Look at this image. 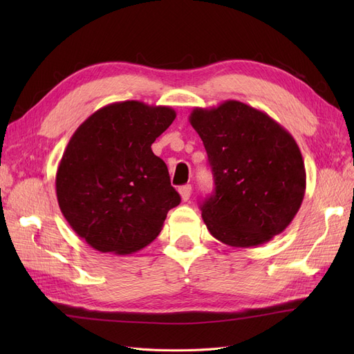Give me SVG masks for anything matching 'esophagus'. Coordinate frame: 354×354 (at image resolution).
I'll list each match as a JSON object with an SVG mask.
<instances>
[{
	"instance_id": "1",
	"label": "esophagus",
	"mask_w": 354,
	"mask_h": 354,
	"mask_svg": "<svg viewBox=\"0 0 354 354\" xmlns=\"http://www.w3.org/2000/svg\"><path fill=\"white\" fill-rule=\"evenodd\" d=\"M178 192H180V196H181V199H183V201H187V199L190 198V194H192V186H190V185L181 186V187L178 189Z\"/></svg>"
}]
</instances>
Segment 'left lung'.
Listing matches in <instances>:
<instances>
[{"instance_id":"left-lung-1","label":"left lung","mask_w":354,"mask_h":354,"mask_svg":"<svg viewBox=\"0 0 354 354\" xmlns=\"http://www.w3.org/2000/svg\"><path fill=\"white\" fill-rule=\"evenodd\" d=\"M205 146L214 195L201 203L207 229L220 242L251 248L282 233L306 192V168L294 137L267 113L238 100L192 111Z\"/></svg>"}]
</instances>
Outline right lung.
<instances>
[{"label": "right lung", "mask_w": 354, "mask_h": 354, "mask_svg": "<svg viewBox=\"0 0 354 354\" xmlns=\"http://www.w3.org/2000/svg\"><path fill=\"white\" fill-rule=\"evenodd\" d=\"M174 120L168 106L116 102L90 115L71 137L56 195L63 217L91 248L133 254L162 230L180 195L152 143Z\"/></svg>", "instance_id": "obj_1"}]
</instances>
